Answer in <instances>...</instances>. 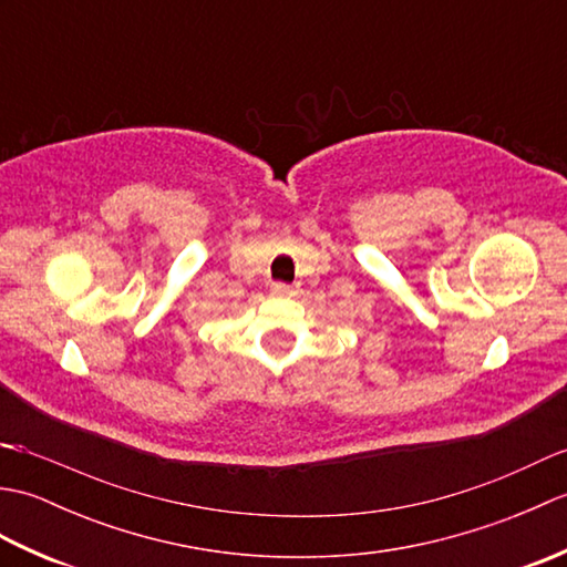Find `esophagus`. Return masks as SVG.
<instances>
[{
	"label": "esophagus",
	"mask_w": 567,
	"mask_h": 567,
	"mask_svg": "<svg viewBox=\"0 0 567 567\" xmlns=\"http://www.w3.org/2000/svg\"><path fill=\"white\" fill-rule=\"evenodd\" d=\"M270 295H272V297H292V295H295V287L285 285V282H275V285L270 287Z\"/></svg>",
	"instance_id": "34e87169"
}]
</instances>
